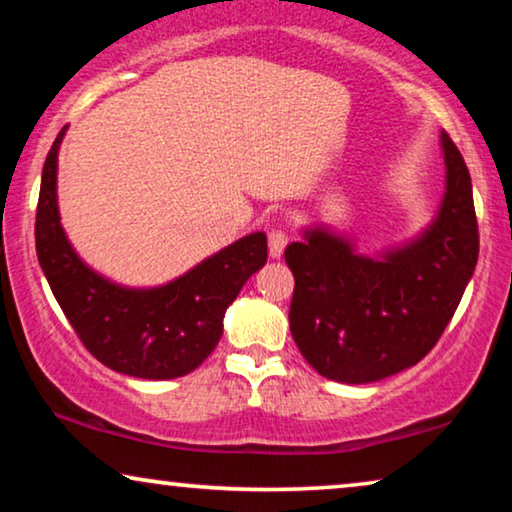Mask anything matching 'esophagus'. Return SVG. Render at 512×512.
<instances>
[{"mask_svg":"<svg viewBox=\"0 0 512 512\" xmlns=\"http://www.w3.org/2000/svg\"><path fill=\"white\" fill-rule=\"evenodd\" d=\"M286 242H289V235H286L284 228H272L268 233V244H270V256L279 258L284 254Z\"/></svg>","mask_w":512,"mask_h":512,"instance_id":"obj_1","label":"esophagus"}]
</instances>
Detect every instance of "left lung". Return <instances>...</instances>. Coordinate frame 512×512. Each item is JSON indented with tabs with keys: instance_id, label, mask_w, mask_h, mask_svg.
<instances>
[{
	"instance_id": "obj_1",
	"label": "left lung",
	"mask_w": 512,
	"mask_h": 512,
	"mask_svg": "<svg viewBox=\"0 0 512 512\" xmlns=\"http://www.w3.org/2000/svg\"><path fill=\"white\" fill-rule=\"evenodd\" d=\"M447 191L433 226L384 261L356 256L326 230L284 249L296 279L291 335L328 380L377 382L415 366L436 347L478 263L471 174L443 132Z\"/></svg>"
}]
</instances>
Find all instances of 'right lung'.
Here are the masks:
<instances>
[{
  "instance_id": "1",
  "label": "right lung",
  "mask_w": 512,
  "mask_h": 512,
  "mask_svg": "<svg viewBox=\"0 0 512 512\" xmlns=\"http://www.w3.org/2000/svg\"><path fill=\"white\" fill-rule=\"evenodd\" d=\"M62 135L65 128L46 156L34 223L39 265L55 300L83 347L116 373L142 380L191 373L221 340L228 305L268 261V237H242L160 289H121L88 270L60 228L55 170Z\"/></svg>"
}]
</instances>
